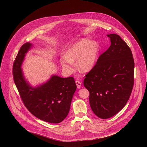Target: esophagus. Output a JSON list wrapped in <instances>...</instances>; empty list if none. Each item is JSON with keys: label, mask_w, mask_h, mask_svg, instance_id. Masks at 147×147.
Segmentation results:
<instances>
[{"label": "esophagus", "mask_w": 147, "mask_h": 147, "mask_svg": "<svg viewBox=\"0 0 147 147\" xmlns=\"http://www.w3.org/2000/svg\"><path fill=\"white\" fill-rule=\"evenodd\" d=\"M76 84L77 88H78V89H80V88H81V86H82V83H81L80 82H79V81H78V80H76Z\"/></svg>", "instance_id": "34e87169"}]
</instances>
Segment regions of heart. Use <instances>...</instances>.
Instances as JSON below:
<instances>
[{"mask_svg":"<svg viewBox=\"0 0 147 147\" xmlns=\"http://www.w3.org/2000/svg\"><path fill=\"white\" fill-rule=\"evenodd\" d=\"M98 49L96 42L87 39L80 40L72 46L67 51L65 57L60 59L63 69L68 73L72 72L75 68L74 62L77 59L76 65L80 71H90L96 62Z\"/></svg>","mask_w":147,"mask_h":147,"instance_id":"1","label":"heart"}]
</instances>
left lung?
<instances>
[{"label": "left lung", "mask_w": 147, "mask_h": 147, "mask_svg": "<svg viewBox=\"0 0 147 147\" xmlns=\"http://www.w3.org/2000/svg\"><path fill=\"white\" fill-rule=\"evenodd\" d=\"M111 45L100 55L85 76L93 112L107 119L120 111L131 96L134 84V60L132 51L119 35L108 34Z\"/></svg>", "instance_id": "8db88e82"}]
</instances>
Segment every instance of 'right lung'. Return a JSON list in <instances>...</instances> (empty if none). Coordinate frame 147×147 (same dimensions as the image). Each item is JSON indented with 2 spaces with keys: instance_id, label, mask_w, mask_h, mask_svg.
<instances>
[{
  "instance_id": "add662e5",
  "label": "right lung",
  "mask_w": 147,
  "mask_h": 147,
  "mask_svg": "<svg viewBox=\"0 0 147 147\" xmlns=\"http://www.w3.org/2000/svg\"><path fill=\"white\" fill-rule=\"evenodd\" d=\"M32 44L25 43L20 48L13 64V78L21 100L36 117L51 123L62 122L67 116L76 85L73 77L53 76L37 88H32L25 81L21 69L25 54Z\"/></svg>"
}]
</instances>
